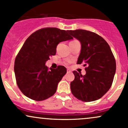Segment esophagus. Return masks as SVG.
<instances>
[{
	"label": "esophagus",
	"instance_id": "34e87169",
	"mask_svg": "<svg viewBox=\"0 0 128 128\" xmlns=\"http://www.w3.org/2000/svg\"><path fill=\"white\" fill-rule=\"evenodd\" d=\"M72 72V71L70 70H69V69H67V73H71Z\"/></svg>",
	"mask_w": 128,
	"mask_h": 128
}]
</instances>
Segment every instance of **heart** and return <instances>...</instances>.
Returning <instances> with one entry per match:
<instances>
[{"mask_svg": "<svg viewBox=\"0 0 128 128\" xmlns=\"http://www.w3.org/2000/svg\"><path fill=\"white\" fill-rule=\"evenodd\" d=\"M78 42V40H74L71 41V42H70V43H72V42Z\"/></svg>", "mask_w": 128, "mask_h": 128, "instance_id": "b5f03b06", "label": "heart"}]
</instances>
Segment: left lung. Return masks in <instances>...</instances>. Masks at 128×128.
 Instances as JSON below:
<instances>
[{"label":"left lung","mask_w":128,"mask_h":128,"mask_svg":"<svg viewBox=\"0 0 128 128\" xmlns=\"http://www.w3.org/2000/svg\"><path fill=\"white\" fill-rule=\"evenodd\" d=\"M68 32L81 43L77 64L84 63L86 71L85 75L73 72L74 79L70 83L72 92L83 102L96 100L112 86L116 70L115 58L106 41L94 32L83 29Z\"/></svg>","instance_id":"obj_1"}]
</instances>
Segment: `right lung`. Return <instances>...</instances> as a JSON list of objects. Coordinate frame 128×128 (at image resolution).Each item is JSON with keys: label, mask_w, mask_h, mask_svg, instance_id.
<instances>
[{"label": "right lung", "mask_w": 128, "mask_h": 128, "mask_svg": "<svg viewBox=\"0 0 128 128\" xmlns=\"http://www.w3.org/2000/svg\"><path fill=\"white\" fill-rule=\"evenodd\" d=\"M73 37L68 31L56 28H44L32 33L26 39L14 62L16 82L22 93L36 101L52 96L64 74L66 67L50 68L45 63L55 55L60 42Z\"/></svg>", "instance_id": "add662e5"}]
</instances>
